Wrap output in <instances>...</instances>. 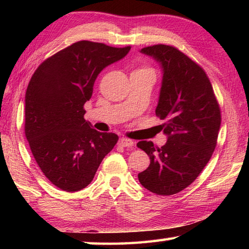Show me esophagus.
Instances as JSON below:
<instances>
[{
	"label": "esophagus",
	"mask_w": 249,
	"mask_h": 249,
	"mask_svg": "<svg viewBox=\"0 0 249 249\" xmlns=\"http://www.w3.org/2000/svg\"><path fill=\"white\" fill-rule=\"evenodd\" d=\"M119 145L122 147H133L134 146V142L128 140V138H120L119 141Z\"/></svg>",
	"instance_id": "34e87169"
}]
</instances>
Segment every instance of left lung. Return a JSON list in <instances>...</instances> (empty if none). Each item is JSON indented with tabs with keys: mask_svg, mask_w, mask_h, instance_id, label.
<instances>
[{
	"mask_svg": "<svg viewBox=\"0 0 249 249\" xmlns=\"http://www.w3.org/2000/svg\"><path fill=\"white\" fill-rule=\"evenodd\" d=\"M162 69L156 115L168 141L162 147L142 141L137 147L150 158L138 174L142 187L159 196H172L195 181L212 157L221 126V111L204 70L172 46L141 50Z\"/></svg>",
	"mask_w": 249,
	"mask_h": 249,
	"instance_id": "left-lung-1",
	"label": "left lung"
}]
</instances>
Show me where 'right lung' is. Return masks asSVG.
Wrapping results in <instances>:
<instances>
[{
    "label": "right lung",
    "instance_id": "1",
    "mask_svg": "<svg viewBox=\"0 0 249 249\" xmlns=\"http://www.w3.org/2000/svg\"><path fill=\"white\" fill-rule=\"evenodd\" d=\"M130 50L81 40L60 50L34 72L25 95V135L37 165L67 192L84 189L119 141L84 120V103L105 67Z\"/></svg>",
    "mask_w": 249,
    "mask_h": 249
}]
</instances>
